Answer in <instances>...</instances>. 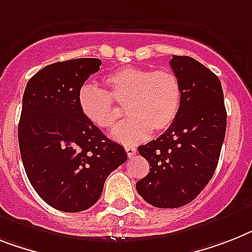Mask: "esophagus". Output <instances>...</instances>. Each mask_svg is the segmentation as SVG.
I'll return each mask as SVG.
<instances>
[{"label": "esophagus", "instance_id": "esophagus-1", "mask_svg": "<svg viewBox=\"0 0 252 252\" xmlns=\"http://www.w3.org/2000/svg\"><path fill=\"white\" fill-rule=\"evenodd\" d=\"M125 151H126L128 157H132V156L136 155V148H135L134 145H126V147H125Z\"/></svg>", "mask_w": 252, "mask_h": 252}]
</instances>
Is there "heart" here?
I'll return each mask as SVG.
<instances>
[{"instance_id": "b5f03b06", "label": "heart", "mask_w": 252, "mask_h": 252, "mask_svg": "<svg viewBox=\"0 0 252 252\" xmlns=\"http://www.w3.org/2000/svg\"><path fill=\"white\" fill-rule=\"evenodd\" d=\"M105 91L85 85L77 95L85 120L101 130L117 124L118 111L113 101L125 107L128 120L112 132L113 139L134 144L151 134H161L171 127L182 105L180 81L170 70L124 66L104 78Z\"/></svg>"}]
</instances>
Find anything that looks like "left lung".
Returning a JSON list of instances; mask_svg holds the SVG:
<instances>
[{
    "instance_id": "obj_1",
    "label": "left lung",
    "mask_w": 252,
    "mask_h": 252,
    "mask_svg": "<svg viewBox=\"0 0 252 252\" xmlns=\"http://www.w3.org/2000/svg\"><path fill=\"white\" fill-rule=\"evenodd\" d=\"M180 81L183 99L171 127L138 147L149 162V174L136 190L155 207L188 205L211 180L225 138L226 111L220 80L190 56L170 62Z\"/></svg>"
}]
</instances>
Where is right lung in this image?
Returning <instances> with one entry per match:
<instances>
[{
	"label": "right lung",
	"instance_id": "add662e5",
	"mask_svg": "<svg viewBox=\"0 0 252 252\" xmlns=\"http://www.w3.org/2000/svg\"><path fill=\"white\" fill-rule=\"evenodd\" d=\"M100 65L95 58L50 64L23 95L18 138L27 176L47 205L64 213L95 205L109 174L127 159L78 107V91Z\"/></svg>",
	"mask_w": 252,
	"mask_h": 252
}]
</instances>
